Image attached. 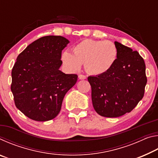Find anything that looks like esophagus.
<instances>
[{"label":"esophagus","instance_id":"1","mask_svg":"<svg viewBox=\"0 0 158 158\" xmlns=\"http://www.w3.org/2000/svg\"><path fill=\"white\" fill-rule=\"evenodd\" d=\"M79 79H86V76L84 75V74H79Z\"/></svg>","mask_w":158,"mask_h":158}]
</instances>
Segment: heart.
Returning a JSON list of instances; mask_svg holds the SVG:
<instances>
[{"label": "heart", "instance_id": "obj_1", "mask_svg": "<svg viewBox=\"0 0 158 158\" xmlns=\"http://www.w3.org/2000/svg\"><path fill=\"white\" fill-rule=\"evenodd\" d=\"M73 53L65 50L61 55L66 68L73 72L78 71L85 63L86 70L95 75L107 73L118 57L116 45L108 40H83L73 47Z\"/></svg>", "mask_w": 158, "mask_h": 158}]
</instances>
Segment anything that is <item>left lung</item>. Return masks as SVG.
Wrapping results in <instances>:
<instances>
[{
    "label": "left lung",
    "instance_id": "8db88e82",
    "mask_svg": "<svg viewBox=\"0 0 158 158\" xmlns=\"http://www.w3.org/2000/svg\"><path fill=\"white\" fill-rule=\"evenodd\" d=\"M116 63L105 74L89 77L93 106L102 116L116 118L130 113L143 98L147 83L146 65L137 51L118 42Z\"/></svg>",
    "mask_w": 158,
    "mask_h": 158
}]
</instances>
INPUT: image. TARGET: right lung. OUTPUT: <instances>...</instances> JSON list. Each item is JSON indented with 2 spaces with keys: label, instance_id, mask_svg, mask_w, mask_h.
<instances>
[{
  "label": "right lung",
  "instance_id": "1",
  "mask_svg": "<svg viewBox=\"0 0 158 158\" xmlns=\"http://www.w3.org/2000/svg\"><path fill=\"white\" fill-rule=\"evenodd\" d=\"M68 43L62 36H44L17 56L12 70L11 90L15 106L29 118L36 121L54 118L66 93L76 84L77 74L59 70L61 53Z\"/></svg>",
  "mask_w": 158,
  "mask_h": 158
}]
</instances>
